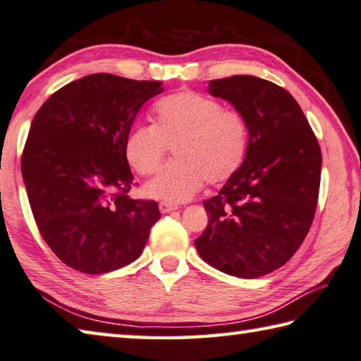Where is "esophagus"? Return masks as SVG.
<instances>
[{"mask_svg": "<svg viewBox=\"0 0 361 361\" xmlns=\"http://www.w3.org/2000/svg\"><path fill=\"white\" fill-rule=\"evenodd\" d=\"M158 209H160L161 214H168V212H173L177 209L176 204H171V203H160L158 204Z\"/></svg>", "mask_w": 361, "mask_h": 361, "instance_id": "34e87169", "label": "esophagus"}]
</instances>
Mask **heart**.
<instances>
[{
	"instance_id": "1",
	"label": "heart",
	"mask_w": 361,
	"mask_h": 361,
	"mask_svg": "<svg viewBox=\"0 0 361 361\" xmlns=\"http://www.w3.org/2000/svg\"><path fill=\"white\" fill-rule=\"evenodd\" d=\"M249 141V123L241 112L203 93L180 90L155 104L154 126L128 130L123 154L137 174L152 176L173 149L176 160L145 184L144 193L163 203H184L204 180L212 187L230 182L243 168Z\"/></svg>"
}]
</instances>
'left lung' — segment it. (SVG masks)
<instances>
[{"instance_id": "left-lung-1", "label": "left lung", "mask_w": 361, "mask_h": 361, "mask_svg": "<svg viewBox=\"0 0 361 361\" xmlns=\"http://www.w3.org/2000/svg\"><path fill=\"white\" fill-rule=\"evenodd\" d=\"M209 92L249 123L243 168L204 201L209 224L195 245L222 273L255 279L286 264L305 241L317 207L322 152L286 88L255 75L211 80Z\"/></svg>"}]
</instances>
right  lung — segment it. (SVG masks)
I'll return each instance as SVG.
<instances>
[{
  "label": "right lung",
  "instance_id": "obj_1",
  "mask_svg": "<svg viewBox=\"0 0 361 361\" xmlns=\"http://www.w3.org/2000/svg\"><path fill=\"white\" fill-rule=\"evenodd\" d=\"M160 80L98 73L69 82L31 122L22 176L44 241L69 268L103 274L135 262L160 219L135 185L123 141Z\"/></svg>",
  "mask_w": 361,
  "mask_h": 361
}]
</instances>
